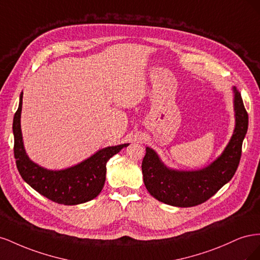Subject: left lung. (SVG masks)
Here are the masks:
<instances>
[{
	"label": "left lung",
	"instance_id": "obj_1",
	"mask_svg": "<svg viewBox=\"0 0 260 260\" xmlns=\"http://www.w3.org/2000/svg\"><path fill=\"white\" fill-rule=\"evenodd\" d=\"M235 125L221 155L198 170H179L164 164L153 148L146 146L142 161L144 184L148 193L161 203L192 207L209 200L234 176L241 159L242 143L248 128V115L240 91L233 86Z\"/></svg>",
	"mask_w": 260,
	"mask_h": 260
}]
</instances>
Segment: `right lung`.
Listing matches in <instances>:
<instances>
[{"instance_id":"1","label":"right lung","mask_w":260,"mask_h":260,"mask_svg":"<svg viewBox=\"0 0 260 260\" xmlns=\"http://www.w3.org/2000/svg\"><path fill=\"white\" fill-rule=\"evenodd\" d=\"M22 94L21 92L13 120L14 155L21 178L46 199L62 205H78L95 199L105 184L107 160L129 143L101 148L89 158L72 167L46 169L31 160L23 146L20 125Z\"/></svg>"}]
</instances>
